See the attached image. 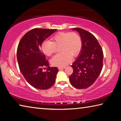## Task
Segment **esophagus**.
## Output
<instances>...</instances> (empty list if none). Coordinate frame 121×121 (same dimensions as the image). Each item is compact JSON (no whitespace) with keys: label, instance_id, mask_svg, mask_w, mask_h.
<instances>
[{"label":"esophagus","instance_id":"1","mask_svg":"<svg viewBox=\"0 0 121 121\" xmlns=\"http://www.w3.org/2000/svg\"><path fill=\"white\" fill-rule=\"evenodd\" d=\"M58 69L59 70H61V69H65V67H58Z\"/></svg>","mask_w":121,"mask_h":121}]
</instances>
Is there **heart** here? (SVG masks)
Masks as SVG:
<instances>
[{"instance_id":"obj_1","label":"heart","mask_w":121,"mask_h":121,"mask_svg":"<svg viewBox=\"0 0 121 121\" xmlns=\"http://www.w3.org/2000/svg\"><path fill=\"white\" fill-rule=\"evenodd\" d=\"M52 41L45 40L41 46L42 52L50 56L56 51V47H59L61 53L53 57L51 62L55 66L63 67L71 62L73 56H77L81 52L82 40L75 32H60L52 38Z\"/></svg>"}]
</instances>
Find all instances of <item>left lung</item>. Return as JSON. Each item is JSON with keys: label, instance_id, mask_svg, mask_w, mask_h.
<instances>
[{"label": "left lung", "instance_id": "obj_1", "mask_svg": "<svg viewBox=\"0 0 121 121\" xmlns=\"http://www.w3.org/2000/svg\"><path fill=\"white\" fill-rule=\"evenodd\" d=\"M81 37L82 48L78 58L71 67L73 72L69 78L74 87L86 89L94 84L103 66V52L95 36L81 28H74Z\"/></svg>", "mask_w": 121, "mask_h": 121}]
</instances>
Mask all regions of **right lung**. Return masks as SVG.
<instances>
[{
	"mask_svg": "<svg viewBox=\"0 0 121 121\" xmlns=\"http://www.w3.org/2000/svg\"><path fill=\"white\" fill-rule=\"evenodd\" d=\"M56 29L36 28L27 32L19 42L17 59L21 72L31 86L46 90L54 85L58 69L49 66V62L41 50L42 42ZM44 67L46 72L42 71Z\"/></svg>",
	"mask_w": 121,
	"mask_h": 121,
	"instance_id": "obj_1",
	"label": "right lung"
}]
</instances>
